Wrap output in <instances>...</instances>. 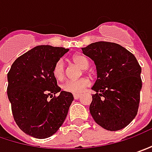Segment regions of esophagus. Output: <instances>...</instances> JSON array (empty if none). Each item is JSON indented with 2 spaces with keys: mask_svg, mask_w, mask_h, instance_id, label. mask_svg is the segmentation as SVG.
<instances>
[{
  "mask_svg": "<svg viewBox=\"0 0 152 152\" xmlns=\"http://www.w3.org/2000/svg\"><path fill=\"white\" fill-rule=\"evenodd\" d=\"M80 97H81L80 94H74V99H78Z\"/></svg>",
  "mask_w": 152,
  "mask_h": 152,
  "instance_id": "34e87169",
  "label": "esophagus"
}]
</instances>
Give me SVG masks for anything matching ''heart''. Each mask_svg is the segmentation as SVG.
<instances>
[{"instance_id":"b5f03b06","label":"heart","mask_w":152,"mask_h":152,"mask_svg":"<svg viewBox=\"0 0 152 152\" xmlns=\"http://www.w3.org/2000/svg\"><path fill=\"white\" fill-rule=\"evenodd\" d=\"M72 61L83 69H88L89 65L88 59L82 54H76L72 57ZM53 75L57 80L60 81L64 76V65L60 59L57 62L53 69ZM90 80L88 77H83L78 80H69L62 85L63 91L73 94H79L90 85Z\"/></svg>"}]
</instances>
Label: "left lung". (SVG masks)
I'll list each match as a JSON object with an SVG mask.
<instances>
[{
    "label": "left lung",
    "instance_id": "8db88e82",
    "mask_svg": "<svg viewBox=\"0 0 152 152\" xmlns=\"http://www.w3.org/2000/svg\"><path fill=\"white\" fill-rule=\"evenodd\" d=\"M83 53L94 61L97 80L89 106L96 123L109 131L127 127L138 112L141 67L133 53L119 44L91 43Z\"/></svg>",
    "mask_w": 152,
    "mask_h": 152
}]
</instances>
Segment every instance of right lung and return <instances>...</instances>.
Wrapping results in <instances>:
<instances>
[{"label":"right lung","mask_w":152,"mask_h":152,"mask_svg":"<svg viewBox=\"0 0 152 152\" xmlns=\"http://www.w3.org/2000/svg\"><path fill=\"white\" fill-rule=\"evenodd\" d=\"M68 51L48 45L37 46L18 57L7 73V97L13 118L28 135L48 138L66 118L74 97L60 91L53 69ZM58 91L60 95L55 96Z\"/></svg>","instance_id":"add662e5"}]
</instances>
